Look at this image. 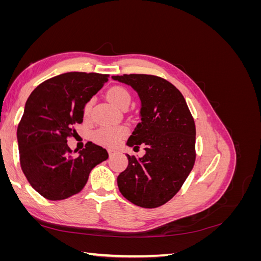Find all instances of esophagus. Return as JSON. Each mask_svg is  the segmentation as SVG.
Here are the masks:
<instances>
[{"instance_id":"1","label":"esophagus","mask_w":261,"mask_h":261,"mask_svg":"<svg viewBox=\"0 0 261 261\" xmlns=\"http://www.w3.org/2000/svg\"><path fill=\"white\" fill-rule=\"evenodd\" d=\"M108 152H109L110 156H113V155H115L117 153V151H116V150H114V149H109Z\"/></svg>"}]
</instances>
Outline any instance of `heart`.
<instances>
[{
  "mask_svg": "<svg viewBox=\"0 0 261 261\" xmlns=\"http://www.w3.org/2000/svg\"><path fill=\"white\" fill-rule=\"evenodd\" d=\"M107 98L113 106H115L116 108L121 110L128 108L130 103L129 92L127 91V89H125L124 87H121V86H115V87H112L111 89H109V91L107 92ZM92 105H93V99H90L85 105V108H84L85 116H88L90 114ZM126 134H127V132H126L125 128H122V127H117V128L102 127L94 133V139L102 145L115 146L120 143L121 139H123L126 136Z\"/></svg>",
  "mask_w": 261,
  "mask_h": 261,
  "instance_id": "heart-1",
  "label": "heart"
}]
</instances>
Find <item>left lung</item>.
I'll list each match as a JSON object with an SVG mask.
<instances>
[{
  "instance_id": "obj_1",
  "label": "left lung",
  "mask_w": 261,
  "mask_h": 261,
  "mask_svg": "<svg viewBox=\"0 0 261 261\" xmlns=\"http://www.w3.org/2000/svg\"><path fill=\"white\" fill-rule=\"evenodd\" d=\"M132 86L141 101V122L127 140L143 158L127 154L128 167L117 176L121 194L141 208L167 203L183 186L196 160V127L183 94L154 75L112 76Z\"/></svg>"
}]
</instances>
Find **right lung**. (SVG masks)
Listing matches in <instances>:
<instances>
[{
	"label": "right lung",
	"instance_id": "1",
	"mask_svg": "<svg viewBox=\"0 0 261 261\" xmlns=\"http://www.w3.org/2000/svg\"><path fill=\"white\" fill-rule=\"evenodd\" d=\"M108 78L65 73L43 82L29 96L17 127L19 161L29 184L44 198L63 200L78 194L91 170L109 158L91 141L76 156L67 146V138L77 134L75 125L83 123L85 105Z\"/></svg>",
	"mask_w": 261,
	"mask_h": 261
}]
</instances>
